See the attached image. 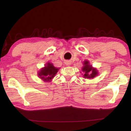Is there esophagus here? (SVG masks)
<instances>
[{
    "mask_svg": "<svg viewBox=\"0 0 131 131\" xmlns=\"http://www.w3.org/2000/svg\"><path fill=\"white\" fill-rule=\"evenodd\" d=\"M65 65H66V66H70V64H71V62L70 61H65Z\"/></svg>",
    "mask_w": 131,
    "mask_h": 131,
    "instance_id": "esophagus-1",
    "label": "esophagus"
}]
</instances>
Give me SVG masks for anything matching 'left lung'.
<instances>
[{"label":"left lung","instance_id":"8db88e82","mask_svg":"<svg viewBox=\"0 0 131 131\" xmlns=\"http://www.w3.org/2000/svg\"><path fill=\"white\" fill-rule=\"evenodd\" d=\"M83 66L81 68V70L83 73L82 75L85 79H93L95 77L97 76L99 74L98 70L96 68L92 67L91 65H90V62L88 60H85L83 62Z\"/></svg>","mask_w":131,"mask_h":131}]
</instances>
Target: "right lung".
Listing matches in <instances>:
<instances>
[{
	"label": "right lung",
	"mask_w": 131,
	"mask_h": 131,
	"mask_svg": "<svg viewBox=\"0 0 131 131\" xmlns=\"http://www.w3.org/2000/svg\"><path fill=\"white\" fill-rule=\"evenodd\" d=\"M59 69L60 68L55 67L52 63L47 62L44 65V67L39 70L37 74L40 79L43 80L46 83H48L52 81V79L57 74Z\"/></svg>",
	"instance_id": "right-lung-1"
}]
</instances>
